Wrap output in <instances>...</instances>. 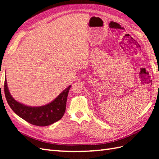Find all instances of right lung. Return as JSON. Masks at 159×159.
Instances as JSON below:
<instances>
[{"instance_id": "1", "label": "right lung", "mask_w": 159, "mask_h": 159, "mask_svg": "<svg viewBox=\"0 0 159 159\" xmlns=\"http://www.w3.org/2000/svg\"><path fill=\"white\" fill-rule=\"evenodd\" d=\"M71 85L64 89L52 102L43 106L31 107L16 100L11 93L5 78V94L7 103L16 114L27 122L38 126L52 124L62 118L66 109L67 95Z\"/></svg>"}]
</instances>
